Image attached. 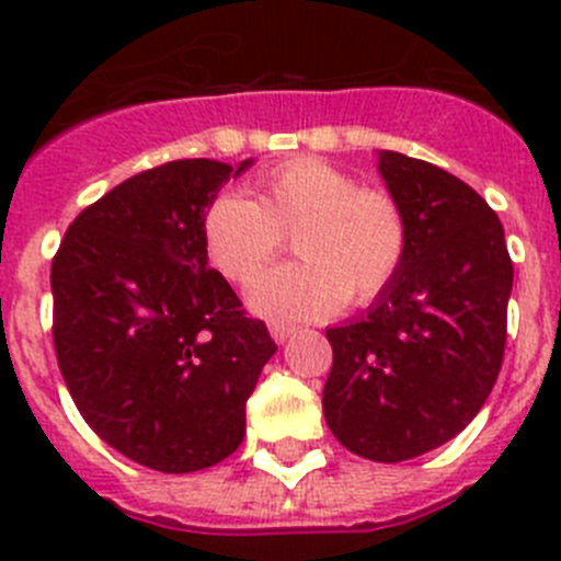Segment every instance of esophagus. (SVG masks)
<instances>
[{
  "label": "esophagus",
  "instance_id": "obj_1",
  "mask_svg": "<svg viewBox=\"0 0 561 561\" xmlns=\"http://www.w3.org/2000/svg\"><path fill=\"white\" fill-rule=\"evenodd\" d=\"M295 325L291 323H270V334L275 342H286L291 334H295Z\"/></svg>",
  "mask_w": 561,
  "mask_h": 561
}]
</instances>
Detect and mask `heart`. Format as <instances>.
Segmentation results:
<instances>
[{"label": "heart", "instance_id": "b5f03b06", "mask_svg": "<svg viewBox=\"0 0 561 561\" xmlns=\"http://www.w3.org/2000/svg\"><path fill=\"white\" fill-rule=\"evenodd\" d=\"M289 232L300 261L275 266L250 286V306L272 320L334 314L345 300L370 304L408 255L399 202L379 187H359L320 157L266 171L255 182V202L227 191L202 213L207 261L232 284H250Z\"/></svg>", "mask_w": 561, "mask_h": 561}]
</instances>
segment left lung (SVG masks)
<instances>
[{"label": "left lung", "mask_w": 561, "mask_h": 561, "mask_svg": "<svg viewBox=\"0 0 561 561\" xmlns=\"http://www.w3.org/2000/svg\"><path fill=\"white\" fill-rule=\"evenodd\" d=\"M408 221L399 275L359 320L325 329V424L359 458L399 463L480 413L505 351L514 266L497 213L444 168L379 151Z\"/></svg>", "instance_id": "8db88e82"}]
</instances>
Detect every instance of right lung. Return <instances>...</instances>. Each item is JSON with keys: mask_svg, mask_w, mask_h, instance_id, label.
Wrapping results in <instances>:
<instances>
[{"mask_svg": "<svg viewBox=\"0 0 561 561\" xmlns=\"http://www.w3.org/2000/svg\"><path fill=\"white\" fill-rule=\"evenodd\" d=\"M250 165L176 160L137 173L89 205L53 257L69 396L108 447L157 472L236 453L247 399L277 351L202 247V213Z\"/></svg>", "mask_w": 561, "mask_h": 561, "instance_id": "add662e5", "label": "right lung"}]
</instances>
